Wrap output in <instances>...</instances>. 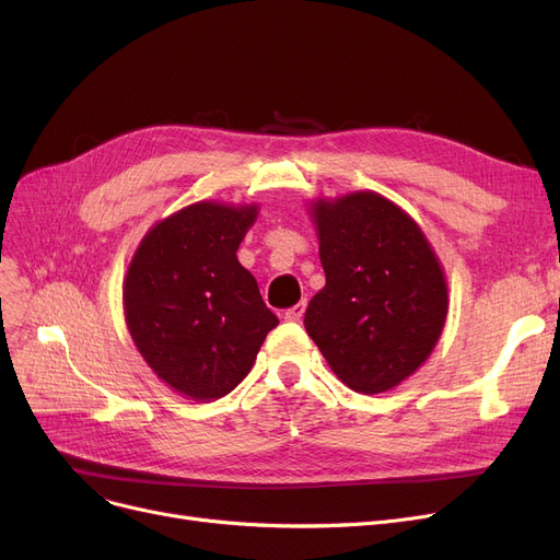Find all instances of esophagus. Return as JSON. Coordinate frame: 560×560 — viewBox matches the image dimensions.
Segmentation results:
<instances>
[{
  "label": "esophagus",
  "instance_id": "1",
  "mask_svg": "<svg viewBox=\"0 0 560 560\" xmlns=\"http://www.w3.org/2000/svg\"><path fill=\"white\" fill-rule=\"evenodd\" d=\"M304 311H306V302L302 300L300 304H295L292 308H288L283 317H285L288 322H300V319H302V315H304Z\"/></svg>",
  "mask_w": 560,
  "mask_h": 560
}]
</instances>
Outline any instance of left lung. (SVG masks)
Masks as SVG:
<instances>
[{"mask_svg": "<svg viewBox=\"0 0 560 560\" xmlns=\"http://www.w3.org/2000/svg\"><path fill=\"white\" fill-rule=\"evenodd\" d=\"M327 283L304 327L347 388L378 395L416 374L450 311L443 262L420 224L374 190L308 201Z\"/></svg>", "mask_w": 560, "mask_h": 560, "instance_id": "left-lung-1", "label": "left lung"}]
</instances>
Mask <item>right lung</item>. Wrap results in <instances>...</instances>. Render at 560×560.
<instances>
[{
    "label": "right lung",
    "mask_w": 560,
    "mask_h": 560,
    "mask_svg": "<svg viewBox=\"0 0 560 560\" xmlns=\"http://www.w3.org/2000/svg\"><path fill=\"white\" fill-rule=\"evenodd\" d=\"M260 206L201 199L142 235L122 283L125 322L144 363L195 401L229 395L277 325L238 252Z\"/></svg>",
    "instance_id": "obj_1"
}]
</instances>
